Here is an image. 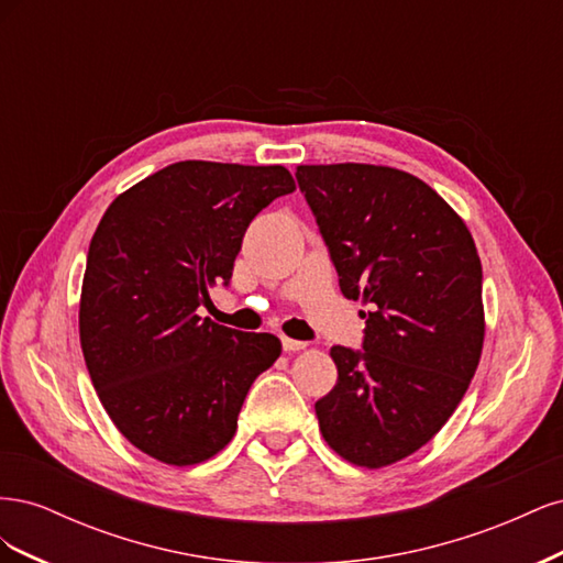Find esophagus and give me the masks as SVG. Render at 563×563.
I'll use <instances>...</instances> for the list:
<instances>
[{
    "label": "esophagus",
    "instance_id": "esophagus-1",
    "mask_svg": "<svg viewBox=\"0 0 563 563\" xmlns=\"http://www.w3.org/2000/svg\"><path fill=\"white\" fill-rule=\"evenodd\" d=\"M305 345H308V343H302V340H294V338H286V335H282V347H284L286 352H298V350H305Z\"/></svg>",
    "mask_w": 563,
    "mask_h": 563
}]
</instances>
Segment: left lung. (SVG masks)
<instances>
[{"label":"left lung","mask_w":563,"mask_h":563,"mask_svg":"<svg viewBox=\"0 0 563 563\" xmlns=\"http://www.w3.org/2000/svg\"><path fill=\"white\" fill-rule=\"evenodd\" d=\"M345 298L368 312L362 350L333 345L338 383L314 404L327 444L362 467L411 455L444 428L484 345L482 261L428 183L373 164L298 166Z\"/></svg>","instance_id":"8db88e82"}]
</instances>
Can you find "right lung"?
<instances>
[{
	"label": "right lung",
	"mask_w": 563,
	"mask_h": 563,
	"mask_svg": "<svg viewBox=\"0 0 563 563\" xmlns=\"http://www.w3.org/2000/svg\"><path fill=\"white\" fill-rule=\"evenodd\" d=\"M294 190L284 166L176 162L110 203L87 255L79 340L100 404L135 449L183 467L234 437L282 343L197 310L230 284L251 220Z\"/></svg>",
	"instance_id": "obj_1"
}]
</instances>
